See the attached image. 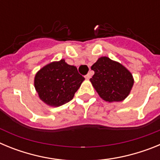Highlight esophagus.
<instances>
[{
	"instance_id": "esophagus-1",
	"label": "esophagus",
	"mask_w": 160,
	"mask_h": 160,
	"mask_svg": "<svg viewBox=\"0 0 160 160\" xmlns=\"http://www.w3.org/2000/svg\"><path fill=\"white\" fill-rule=\"evenodd\" d=\"M90 76H91V75H90V73H87V75L85 76V78L87 79V80H89V79L90 78Z\"/></svg>"
}]
</instances>
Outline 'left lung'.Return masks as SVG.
Listing matches in <instances>:
<instances>
[{"label": "left lung", "instance_id": "8db88e82", "mask_svg": "<svg viewBox=\"0 0 160 160\" xmlns=\"http://www.w3.org/2000/svg\"><path fill=\"white\" fill-rule=\"evenodd\" d=\"M91 70L94 74L90 81L103 100L120 102L129 95L134 78L122 64L107 57H101L91 66Z\"/></svg>", "mask_w": 160, "mask_h": 160}]
</instances>
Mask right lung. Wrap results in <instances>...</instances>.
<instances>
[{
  "instance_id": "add662e5",
  "label": "right lung",
  "mask_w": 160,
  "mask_h": 160,
  "mask_svg": "<svg viewBox=\"0 0 160 160\" xmlns=\"http://www.w3.org/2000/svg\"><path fill=\"white\" fill-rule=\"evenodd\" d=\"M84 77L64 59L53 62L37 72L34 87L40 99L49 107H60L73 99Z\"/></svg>"
}]
</instances>
